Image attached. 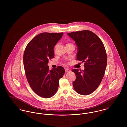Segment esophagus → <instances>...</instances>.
<instances>
[{
	"mask_svg": "<svg viewBox=\"0 0 127 127\" xmlns=\"http://www.w3.org/2000/svg\"><path fill=\"white\" fill-rule=\"evenodd\" d=\"M65 71L66 73L69 72L70 71V69L68 68H65Z\"/></svg>",
	"mask_w": 127,
	"mask_h": 127,
	"instance_id": "esophagus-1",
	"label": "esophagus"
}]
</instances>
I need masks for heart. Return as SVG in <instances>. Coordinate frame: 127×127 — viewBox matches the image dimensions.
Instances as JSON below:
<instances>
[{
    "label": "heart",
    "mask_w": 127,
    "mask_h": 127,
    "mask_svg": "<svg viewBox=\"0 0 127 127\" xmlns=\"http://www.w3.org/2000/svg\"><path fill=\"white\" fill-rule=\"evenodd\" d=\"M68 44H71V43H68V44H67L66 45H68Z\"/></svg>",
    "instance_id": "obj_1"
}]
</instances>
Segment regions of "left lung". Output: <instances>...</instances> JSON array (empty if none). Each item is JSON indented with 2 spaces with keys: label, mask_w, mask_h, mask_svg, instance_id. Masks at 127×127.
<instances>
[{
  "label": "left lung",
  "mask_w": 127,
  "mask_h": 127,
  "mask_svg": "<svg viewBox=\"0 0 127 127\" xmlns=\"http://www.w3.org/2000/svg\"><path fill=\"white\" fill-rule=\"evenodd\" d=\"M67 35L77 45V59L84 62V70H72L76 76L73 87L80 95H89L99 86L105 74L107 64L105 47L98 36L90 30L67 33Z\"/></svg>",
  "instance_id": "1"
}]
</instances>
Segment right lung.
Returning a JSON list of instances; mask_svg holds the SVG:
<instances>
[{
	"label": "right lung",
	"mask_w": 127,
	"mask_h": 127,
	"mask_svg": "<svg viewBox=\"0 0 127 127\" xmlns=\"http://www.w3.org/2000/svg\"><path fill=\"white\" fill-rule=\"evenodd\" d=\"M63 33L44 32L35 36L27 45L23 56L25 71L31 88L44 98L53 96L64 75L63 67L49 69L48 60L54 57L55 46Z\"/></svg>",
	"instance_id": "add662e5"
}]
</instances>
